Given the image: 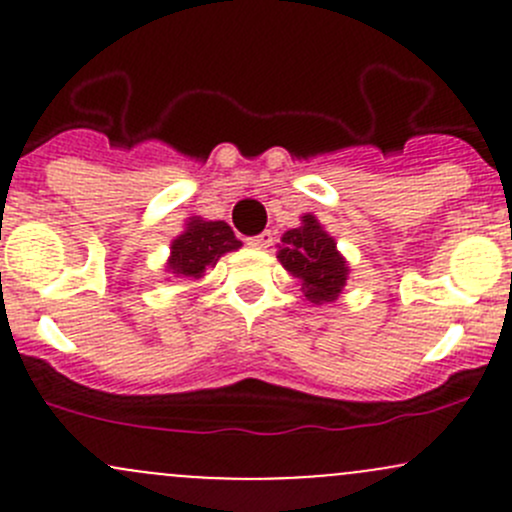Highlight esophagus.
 Wrapping results in <instances>:
<instances>
[{"label":"esophagus","mask_w":512,"mask_h":512,"mask_svg":"<svg viewBox=\"0 0 512 512\" xmlns=\"http://www.w3.org/2000/svg\"><path fill=\"white\" fill-rule=\"evenodd\" d=\"M272 242H275V235H272L270 230L260 232V235H255V237H250V245L255 247V250H267V247H270Z\"/></svg>","instance_id":"34e87169"}]
</instances>
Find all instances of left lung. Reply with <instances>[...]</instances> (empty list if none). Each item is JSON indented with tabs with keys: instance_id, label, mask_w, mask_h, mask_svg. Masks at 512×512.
<instances>
[{
	"instance_id": "left-lung-1",
	"label": "left lung",
	"mask_w": 512,
	"mask_h": 512,
	"mask_svg": "<svg viewBox=\"0 0 512 512\" xmlns=\"http://www.w3.org/2000/svg\"><path fill=\"white\" fill-rule=\"evenodd\" d=\"M277 260L302 282L304 297L312 304L334 302L347 285V260L339 255L334 237L309 213L302 215V225L282 235Z\"/></svg>"
}]
</instances>
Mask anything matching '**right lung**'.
Listing matches in <instances>:
<instances>
[{"label":"right lung","mask_w":512,"mask_h":512,"mask_svg":"<svg viewBox=\"0 0 512 512\" xmlns=\"http://www.w3.org/2000/svg\"><path fill=\"white\" fill-rule=\"evenodd\" d=\"M237 247H242V242L225 220L190 218L185 230L170 242V257L165 267L175 277L200 280L210 267L218 265L225 252L237 250Z\"/></svg>","instance_id":"add662e5"}]
</instances>
